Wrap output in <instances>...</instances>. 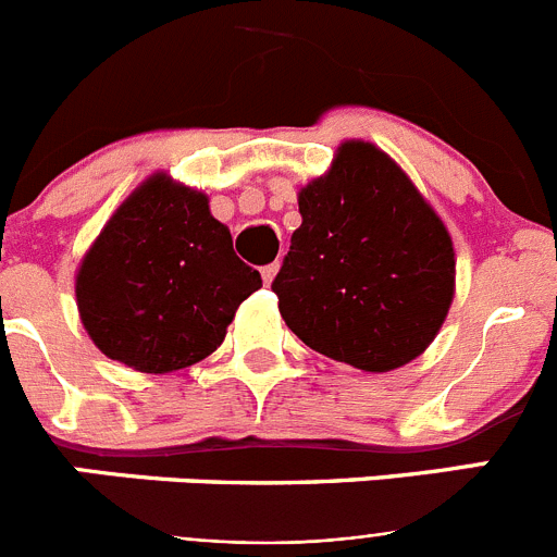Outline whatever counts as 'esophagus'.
I'll return each instance as SVG.
<instances>
[{"label":"esophagus","mask_w":557,"mask_h":557,"mask_svg":"<svg viewBox=\"0 0 557 557\" xmlns=\"http://www.w3.org/2000/svg\"><path fill=\"white\" fill-rule=\"evenodd\" d=\"M275 273H278V264H268V268H262V278H264V284H273Z\"/></svg>","instance_id":"esophagus-1"}]
</instances>
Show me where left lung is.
I'll use <instances>...</instances> for the list:
<instances>
[{
    "label": "left lung",
    "instance_id": "8db88e82",
    "mask_svg": "<svg viewBox=\"0 0 557 557\" xmlns=\"http://www.w3.org/2000/svg\"><path fill=\"white\" fill-rule=\"evenodd\" d=\"M301 228L275 275L278 312L323 357L368 373L430 348L455 298V245L385 150L346 139L298 191Z\"/></svg>",
    "mask_w": 557,
    "mask_h": 557
}]
</instances>
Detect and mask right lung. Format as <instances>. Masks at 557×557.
<instances>
[{
    "instance_id": "1",
    "label": "right lung",
    "mask_w": 557,
    "mask_h": 557,
    "mask_svg": "<svg viewBox=\"0 0 557 557\" xmlns=\"http://www.w3.org/2000/svg\"><path fill=\"white\" fill-rule=\"evenodd\" d=\"M262 287L239 262L209 195L152 172L81 259L75 295L91 343L139 373L189 368L218 351L239 304Z\"/></svg>"
}]
</instances>
